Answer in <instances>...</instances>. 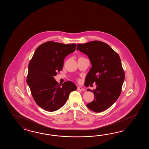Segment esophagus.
<instances>
[{"mask_svg":"<svg viewBox=\"0 0 149 149\" xmlns=\"http://www.w3.org/2000/svg\"><path fill=\"white\" fill-rule=\"evenodd\" d=\"M77 90H78V91H85V89L83 88L82 87H78L77 88Z\"/></svg>","mask_w":149,"mask_h":149,"instance_id":"esophagus-1","label":"esophagus"}]
</instances>
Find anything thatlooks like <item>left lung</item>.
Returning <instances> with one entry per match:
<instances>
[{"mask_svg":"<svg viewBox=\"0 0 149 149\" xmlns=\"http://www.w3.org/2000/svg\"><path fill=\"white\" fill-rule=\"evenodd\" d=\"M77 50L88 56L92 67L86 77L85 85L96 83V88L88 89L95 97L87 107L95 112L110 108L120 95L125 72L119 55L102 41L95 40L77 45Z\"/></svg>","mask_w":149,"mask_h":149,"instance_id":"1","label":"left lung"}]
</instances>
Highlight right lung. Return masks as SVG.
I'll list each match as a JSON object with an SVG mask.
<instances>
[{"label":"right lung","instance_id":"obj_1","mask_svg":"<svg viewBox=\"0 0 149 149\" xmlns=\"http://www.w3.org/2000/svg\"><path fill=\"white\" fill-rule=\"evenodd\" d=\"M76 47L74 44L47 41L38 46L29 62L27 84L36 103L46 111L60 109L70 93L77 89L73 82L65 81L61 85L54 78L62 69L64 58Z\"/></svg>","mask_w":149,"mask_h":149}]
</instances>
